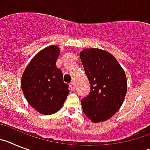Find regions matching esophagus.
Listing matches in <instances>:
<instances>
[{
  "label": "esophagus",
  "instance_id": "34e87169",
  "mask_svg": "<svg viewBox=\"0 0 150 150\" xmlns=\"http://www.w3.org/2000/svg\"><path fill=\"white\" fill-rule=\"evenodd\" d=\"M69 89L71 90V91H75V84L73 83H70L69 84Z\"/></svg>",
  "mask_w": 150,
  "mask_h": 150
}]
</instances>
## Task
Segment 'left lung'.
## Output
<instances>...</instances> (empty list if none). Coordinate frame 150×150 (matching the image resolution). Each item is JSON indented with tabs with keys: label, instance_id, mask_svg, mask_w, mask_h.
I'll return each mask as SVG.
<instances>
[{
	"label": "left lung",
	"instance_id": "obj_1",
	"mask_svg": "<svg viewBox=\"0 0 150 150\" xmlns=\"http://www.w3.org/2000/svg\"><path fill=\"white\" fill-rule=\"evenodd\" d=\"M80 58L91 90L81 100L83 111L94 123L108 120L125 98L127 84L125 71L111 53L98 48L84 49Z\"/></svg>",
	"mask_w": 150,
	"mask_h": 150
}]
</instances>
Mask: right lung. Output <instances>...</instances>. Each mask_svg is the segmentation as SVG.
Wrapping results in <instances>:
<instances>
[{
  "mask_svg": "<svg viewBox=\"0 0 150 150\" xmlns=\"http://www.w3.org/2000/svg\"><path fill=\"white\" fill-rule=\"evenodd\" d=\"M59 48L51 45L36 54L26 66L21 79V87L28 103L43 115L59 111L69 93V84L56 66Z\"/></svg>",
  "mask_w": 150,
  "mask_h": 150,
  "instance_id": "right-lung-1",
  "label": "right lung"
}]
</instances>
